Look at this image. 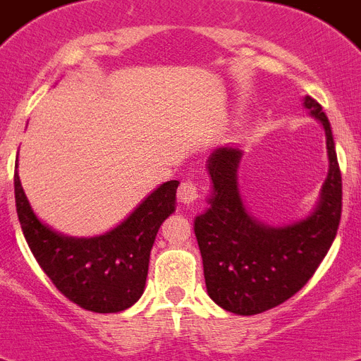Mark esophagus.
Masks as SVG:
<instances>
[{
	"label": "esophagus",
	"mask_w": 361,
	"mask_h": 361,
	"mask_svg": "<svg viewBox=\"0 0 361 361\" xmlns=\"http://www.w3.org/2000/svg\"><path fill=\"white\" fill-rule=\"evenodd\" d=\"M177 199L178 202L184 204V206H193L195 200L199 199V191H197L195 184L191 183V180H184V183L178 186Z\"/></svg>",
	"instance_id": "obj_1"
}]
</instances>
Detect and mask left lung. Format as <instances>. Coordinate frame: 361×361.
<instances>
[{
  "mask_svg": "<svg viewBox=\"0 0 361 361\" xmlns=\"http://www.w3.org/2000/svg\"><path fill=\"white\" fill-rule=\"evenodd\" d=\"M304 106L325 132L329 171L317 206L302 220L269 226L251 215L238 184L244 155L238 146H220L208 157L209 208L197 216L193 229L209 298L235 314L251 317L291 298L314 275L336 237L342 173L333 130L314 99L305 95Z\"/></svg>",
  "mask_w": 361,
  "mask_h": 361,
  "instance_id": "obj_1",
  "label": "left lung"
}]
</instances>
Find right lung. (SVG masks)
Masks as SVG:
<instances>
[{"mask_svg": "<svg viewBox=\"0 0 361 361\" xmlns=\"http://www.w3.org/2000/svg\"><path fill=\"white\" fill-rule=\"evenodd\" d=\"M178 180H168L149 193L126 219L97 237H68L41 222L14 170L16 209L25 240L70 302L94 312L132 307L145 293L149 253L157 231L175 212Z\"/></svg>", "mask_w": 361, "mask_h": 361, "instance_id": "obj_1", "label": "right lung"}]
</instances>
